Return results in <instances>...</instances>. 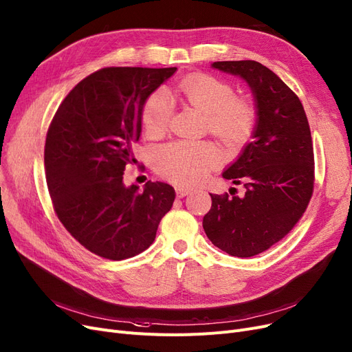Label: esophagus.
Listing matches in <instances>:
<instances>
[{"label": "esophagus", "mask_w": 352, "mask_h": 352, "mask_svg": "<svg viewBox=\"0 0 352 352\" xmlns=\"http://www.w3.org/2000/svg\"><path fill=\"white\" fill-rule=\"evenodd\" d=\"M189 193H190V189L180 188V186H177V188H176V195H177V198H185V196H188Z\"/></svg>", "instance_id": "esophagus-1"}]
</instances>
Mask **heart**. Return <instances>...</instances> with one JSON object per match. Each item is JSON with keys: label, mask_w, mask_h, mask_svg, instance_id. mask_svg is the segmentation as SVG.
Segmentation results:
<instances>
[{"label": "heart", "mask_w": 352, "mask_h": 352, "mask_svg": "<svg viewBox=\"0 0 352 352\" xmlns=\"http://www.w3.org/2000/svg\"><path fill=\"white\" fill-rule=\"evenodd\" d=\"M177 94L204 112L206 130L228 147L245 144L258 125V111L245 98L235 96L228 82L208 74H196L177 83ZM172 104L163 91L153 92L142 111L143 127L148 135L166 131ZM217 148L205 142H175L163 146L156 156L159 173L179 186H193L217 167Z\"/></svg>", "instance_id": "obj_1"}]
</instances>
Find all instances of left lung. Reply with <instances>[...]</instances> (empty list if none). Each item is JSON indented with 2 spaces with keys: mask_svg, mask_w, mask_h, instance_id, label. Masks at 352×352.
I'll return each mask as SVG.
<instances>
[{
  "mask_svg": "<svg viewBox=\"0 0 352 352\" xmlns=\"http://www.w3.org/2000/svg\"><path fill=\"white\" fill-rule=\"evenodd\" d=\"M241 76L256 96L254 142L222 173L245 186L243 198L212 195L204 230L212 244L234 257H252L285 238L299 222L314 193L311 129L298 95L256 60L214 62ZM232 195V193H231Z\"/></svg>",
  "mask_w": 352,
  "mask_h": 352,
  "instance_id": "left-lung-1",
  "label": "left lung"
}]
</instances>
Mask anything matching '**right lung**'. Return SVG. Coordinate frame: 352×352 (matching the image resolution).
I'll return each instance as SVG.
<instances>
[{"mask_svg": "<svg viewBox=\"0 0 352 352\" xmlns=\"http://www.w3.org/2000/svg\"><path fill=\"white\" fill-rule=\"evenodd\" d=\"M176 67H104L70 91L49 125L45 168L53 209L66 231L94 254L134 257L148 248L175 189L147 182L124 185L131 146L142 133V111Z\"/></svg>", "mask_w": 352, "mask_h": 352, "instance_id": "1", "label": "right lung"}]
</instances>
